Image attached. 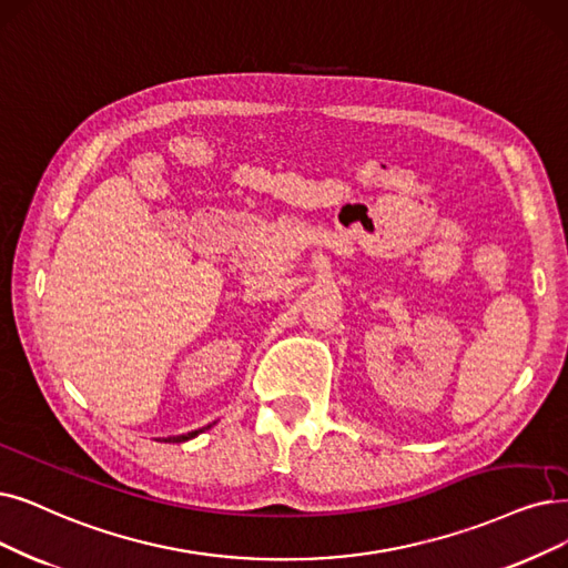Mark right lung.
I'll use <instances>...</instances> for the list:
<instances>
[{
    "label": "right lung",
    "instance_id": "1",
    "mask_svg": "<svg viewBox=\"0 0 568 568\" xmlns=\"http://www.w3.org/2000/svg\"><path fill=\"white\" fill-rule=\"evenodd\" d=\"M212 426V424H210ZM210 426H205V428H210ZM205 428H197V430H191V434H186V436H172V438H168L165 443H186V440H191V438H195L197 434H202V430Z\"/></svg>",
    "mask_w": 568,
    "mask_h": 568
}]
</instances>
